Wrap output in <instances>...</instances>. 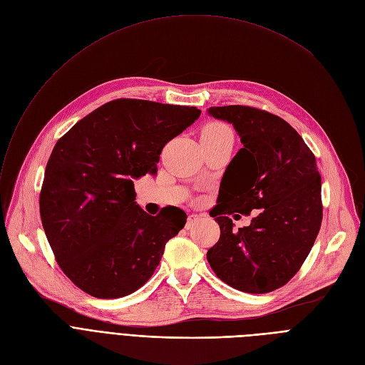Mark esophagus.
Here are the masks:
<instances>
[{"mask_svg":"<svg viewBox=\"0 0 365 365\" xmlns=\"http://www.w3.org/2000/svg\"><path fill=\"white\" fill-rule=\"evenodd\" d=\"M200 220V217L199 215H196V214H192V215H188V218H187V224H185V227L187 229H192L193 225L197 222Z\"/></svg>","mask_w":365,"mask_h":365,"instance_id":"34e87169","label":"esophagus"}]
</instances>
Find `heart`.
<instances>
[{"mask_svg":"<svg viewBox=\"0 0 365 365\" xmlns=\"http://www.w3.org/2000/svg\"><path fill=\"white\" fill-rule=\"evenodd\" d=\"M218 136H232L233 138V133L227 126L222 123H218V121L206 125L202 130V138H218Z\"/></svg>","mask_w":365,"mask_h":365,"instance_id":"b5f03b06","label":"heart"}]
</instances>
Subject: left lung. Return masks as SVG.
Segmentation results:
<instances>
[{
    "label": "left lung",
    "instance_id": "8db88e82",
    "mask_svg": "<svg viewBox=\"0 0 365 365\" xmlns=\"http://www.w3.org/2000/svg\"><path fill=\"white\" fill-rule=\"evenodd\" d=\"M207 114L233 125L244 144L224 172L218 205L220 239L206 258L222 282L251 294L285 285L299 272L322 221L321 175L297 130L267 111L244 106L211 107ZM259 215L235 231L233 212Z\"/></svg>",
    "mask_w": 365,
    "mask_h": 365
}]
</instances>
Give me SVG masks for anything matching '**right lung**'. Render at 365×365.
Wrapping results in <instances>:
<instances>
[{
    "mask_svg": "<svg viewBox=\"0 0 365 365\" xmlns=\"http://www.w3.org/2000/svg\"><path fill=\"white\" fill-rule=\"evenodd\" d=\"M199 115L196 107L115 99L56 143L40 214L58 264L80 289L118 299L150 279L187 215L180 207L148 215L135 202L133 180L155 175L165 144Z\"/></svg>",
    "mask_w": 365,
    "mask_h": 365,
    "instance_id": "right-lung-1",
    "label": "right lung"
}]
</instances>
